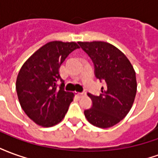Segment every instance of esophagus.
<instances>
[{
	"label": "esophagus",
	"instance_id": "1",
	"mask_svg": "<svg viewBox=\"0 0 158 158\" xmlns=\"http://www.w3.org/2000/svg\"><path fill=\"white\" fill-rule=\"evenodd\" d=\"M86 95L85 91H84V92H76V96H78L79 97H81V96H85Z\"/></svg>",
	"mask_w": 158,
	"mask_h": 158
}]
</instances>
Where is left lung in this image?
Listing matches in <instances>:
<instances>
[{"label": "left lung", "instance_id": "obj_1", "mask_svg": "<svg viewBox=\"0 0 158 158\" xmlns=\"http://www.w3.org/2000/svg\"><path fill=\"white\" fill-rule=\"evenodd\" d=\"M92 60L95 76L105 84L99 96L87 95L92 106L85 116L98 128H109L119 123L132 107L137 89L135 72L121 51L102 41L78 42Z\"/></svg>", "mask_w": 158, "mask_h": 158}]
</instances>
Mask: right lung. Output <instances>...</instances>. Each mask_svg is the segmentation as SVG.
<instances>
[{"mask_svg":"<svg viewBox=\"0 0 158 158\" xmlns=\"http://www.w3.org/2000/svg\"><path fill=\"white\" fill-rule=\"evenodd\" d=\"M78 48L75 42H49L35 52L20 69L16 81L19 102L27 116L37 124L52 127L65 117L73 93L64 90L59 68ZM58 80L62 82L60 86L56 85Z\"/></svg>","mask_w":158,"mask_h":158,"instance_id":"add662e5","label":"right lung"}]
</instances>
